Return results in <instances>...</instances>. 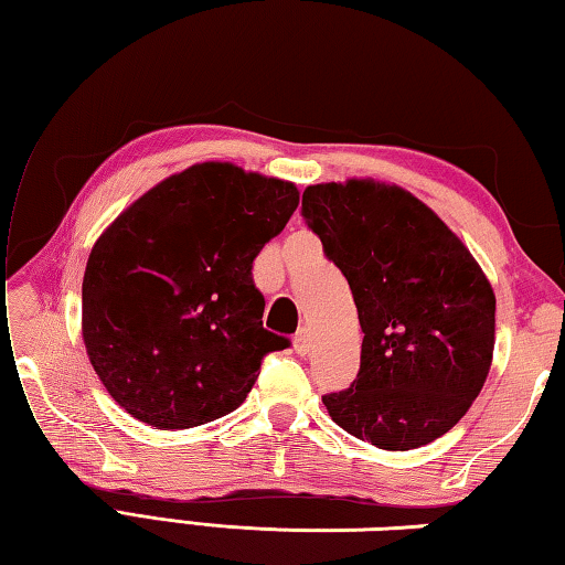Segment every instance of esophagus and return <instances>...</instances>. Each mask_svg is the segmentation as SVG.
<instances>
[{"mask_svg": "<svg viewBox=\"0 0 565 565\" xmlns=\"http://www.w3.org/2000/svg\"><path fill=\"white\" fill-rule=\"evenodd\" d=\"M294 349H296V353H299V356H306V353L311 351V331L306 329V327H301L299 331H296Z\"/></svg>", "mask_w": 565, "mask_h": 565, "instance_id": "34e87169", "label": "esophagus"}]
</instances>
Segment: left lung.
<instances>
[{"label":"left lung","mask_w":565,"mask_h":565,"mask_svg":"<svg viewBox=\"0 0 565 565\" xmlns=\"http://www.w3.org/2000/svg\"><path fill=\"white\" fill-rule=\"evenodd\" d=\"M301 214L347 276L363 331L353 384L329 416L384 451L426 446L481 394L495 296L451 228L406 189L374 179L306 186Z\"/></svg>","instance_id":"left-lung-1"}]
</instances>
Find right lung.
Wrapping results in <instances>:
<instances>
[{
	"instance_id": "add662e5",
	"label": "right lung",
	"mask_w": 565,
	"mask_h": 565,
	"mask_svg": "<svg viewBox=\"0 0 565 565\" xmlns=\"http://www.w3.org/2000/svg\"><path fill=\"white\" fill-rule=\"evenodd\" d=\"M299 206L291 181L204 161L159 181L94 244L82 337L104 388L134 418L202 426L244 404L269 351L252 266Z\"/></svg>"
}]
</instances>
